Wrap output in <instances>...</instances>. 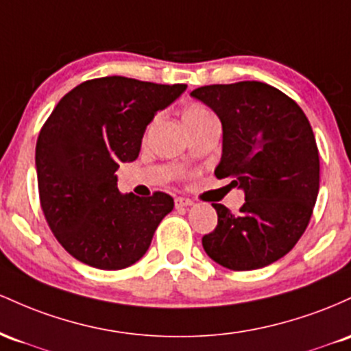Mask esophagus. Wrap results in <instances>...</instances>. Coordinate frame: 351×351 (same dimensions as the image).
I'll list each match as a JSON object with an SVG mask.
<instances>
[{"mask_svg": "<svg viewBox=\"0 0 351 351\" xmlns=\"http://www.w3.org/2000/svg\"><path fill=\"white\" fill-rule=\"evenodd\" d=\"M192 200L191 199H186V197H177L176 199V207L179 208V207H189V206H192Z\"/></svg>", "mask_w": 351, "mask_h": 351, "instance_id": "1", "label": "esophagus"}]
</instances>
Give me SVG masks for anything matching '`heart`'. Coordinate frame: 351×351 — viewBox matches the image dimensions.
Returning <instances> with one entry per match:
<instances>
[{"instance_id":"obj_1","label":"heart","mask_w":351,"mask_h":351,"mask_svg":"<svg viewBox=\"0 0 351 351\" xmlns=\"http://www.w3.org/2000/svg\"><path fill=\"white\" fill-rule=\"evenodd\" d=\"M214 114H212L206 106L202 104H197V102H192V104H189L186 109H184V114H182V119L186 125L189 124H195V123H200V121L207 119V117H212Z\"/></svg>"}]
</instances>
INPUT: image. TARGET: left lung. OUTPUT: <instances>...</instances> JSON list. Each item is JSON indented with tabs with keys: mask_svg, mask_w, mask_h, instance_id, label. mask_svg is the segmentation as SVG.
<instances>
[{
	"mask_svg": "<svg viewBox=\"0 0 351 351\" xmlns=\"http://www.w3.org/2000/svg\"><path fill=\"white\" fill-rule=\"evenodd\" d=\"M222 123L215 177H232L245 194L239 214L222 204L217 227L204 235L208 257L230 270H255L293 249L312 217L320 186V157L300 106L258 81L197 88Z\"/></svg>",
	"mask_w": 351,
	"mask_h": 351,
	"instance_id": "8db88e82",
	"label": "left lung"
}]
</instances>
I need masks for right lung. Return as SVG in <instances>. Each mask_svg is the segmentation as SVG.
Listing matches in <instances>:
<instances>
[{"label":"right lung","mask_w":351,"mask_h":351,"mask_svg":"<svg viewBox=\"0 0 351 351\" xmlns=\"http://www.w3.org/2000/svg\"><path fill=\"white\" fill-rule=\"evenodd\" d=\"M186 88L99 77L69 90L51 112L36 143L39 200L54 237L76 261L121 270L147 252L174 199L121 194L116 171L137 159L156 112Z\"/></svg>","instance_id":"obj_1"}]
</instances>
